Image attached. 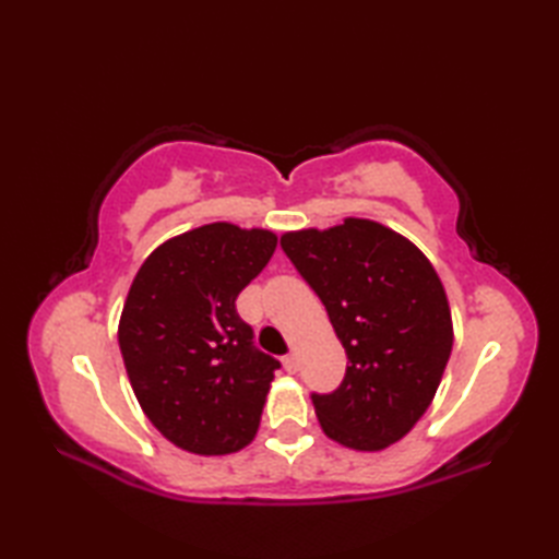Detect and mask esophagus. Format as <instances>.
Wrapping results in <instances>:
<instances>
[{"instance_id": "34e87169", "label": "esophagus", "mask_w": 559, "mask_h": 559, "mask_svg": "<svg viewBox=\"0 0 559 559\" xmlns=\"http://www.w3.org/2000/svg\"><path fill=\"white\" fill-rule=\"evenodd\" d=\"M283 367H286V370H288L290 374L298 372V355H295V353H288L286 358H283Z\"/></svg>"}]
</instances>
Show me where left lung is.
<instances>
[{
    "mask_svg": "<svg viewBox=\"0 0 559 559\" xmlns=\"http://www.w3.org/2000/svg\"><path fill=\"white\" fill-rule=\"evenodd\" d=\"M288 259L322 298L348 353L334 394H312L329 439L382 451L406 437L437 394L454 346L442 281L408 237L370 218L281 235Z\"/></svg>",
    "mask_w": 559,
    "mask_h": 559,
    "instance_id": "1",
    "label": "left lung"
}]
</instances>
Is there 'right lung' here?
Masks as SVG:
<instances>
[{
	"label": "right lung",
	"mask_w": 559,
	"mask_h": 559,
	"mask_svg": "<svg viewBox=\"0 0 559 559\" xmlns=\"http://www.w3.org/2000/svg\"><path fill=\"white\" fill-rule=\"evenodd\" d=\"M276 233L209 223L158 245L122 307L117 341L141 411L175 447L225 456L254 442L278 360L252 348L237 295Z\"/></svg>",
	"instance_id": "add662e5"
}]
</instances>
